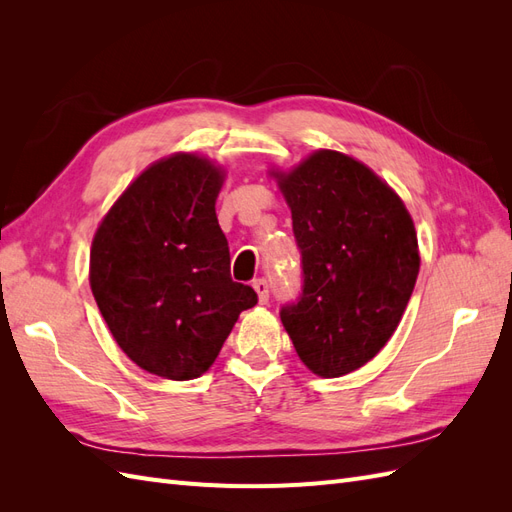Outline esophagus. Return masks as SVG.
<instances>
[{
    "mask_svg": "<svg viewBox=\"0 0 512 512\" xmlns=\"http://www.w3.org/2000/svg\"><path fill=\"white\" fill-rule=\"evenodd\" d=\"M254 290L258 292V301L260 303H267L269 301V284L265 277H258V280H254Z\"/></svg>",
    "mask_w": 512,
    "mask_h": 512,
    "instance_id": "34e87169",
    "label": "esophagus"
}]
</instances>
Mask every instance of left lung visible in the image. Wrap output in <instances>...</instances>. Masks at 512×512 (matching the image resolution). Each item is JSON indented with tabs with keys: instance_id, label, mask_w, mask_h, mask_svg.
Wrapping results in <instances>:
<instances>
[{
	"instance_id": "left-lung-1",
	"label": "left lung",
	"mask_w": 512,
	"mask_h": 512,
	"mask_svg": "<svg viewBox=\"0 0 512 512\" xmlns=\"http://www.w3.org/2000/svg\"><path fill=\"white\" fill-rule=\"evenodd\" d=\"M292 211L303 284L280 318L322 378L363 367L389 342L416 284L418 243L401 198L344 153L273 173Z\"/></svg>"
}]
</instances>
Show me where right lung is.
<instances>
[{
	"label": "right lung",
	"instance_id": "obj_1",
	"mask_svg": "<svg viewBox=\"0 0 512 512\" xmlns=\"http://www.w3.org/2000/svg\"><path fill=\"white\" fill-rule=\"evenodd\" d=\"M220 188V168L177 153L121 194L94 237L91 292L119 348L149 374H205L239 314L258 303L230 277Z\"/></svg>",
	"mask_w": 512,
	"mask_h": 512
}]
</instances>
